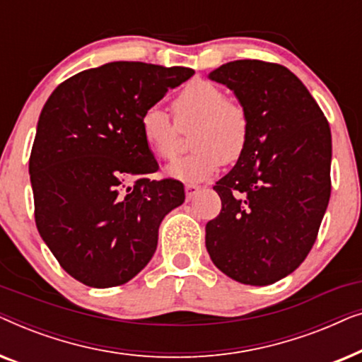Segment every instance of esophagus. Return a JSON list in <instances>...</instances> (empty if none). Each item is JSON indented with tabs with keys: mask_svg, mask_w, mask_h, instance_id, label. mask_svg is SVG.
<instances>
[{
	"mask_svg": "<svg viewBox=\"0 0 362 362\" xmlns=\"http://www.w3.org/2000/svg\"><path fill=\"white\" fill-rule=\"evenodd\" d=\"M199 189L201 187L197 186V185H186V187H185V191H186V199L187 201H191L192 197H194L197 192H199Z\"/></svg>",
	"mask_w": 362,
	"mask_h": 362,
	"instance_id": "obj_1",
	"label": "esophagus"
}]
</instances>
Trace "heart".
Returning <instances> with one entry per match:
<instances>
[{
  "mask_svg": "<svg viewBox=\"0 0 362 362\" xmlns=\"http://www.w3.org/2000/svg\"><path fill=\"white\" fill-rule=\"evenodd\" d=\"M175 122L163 108L153 105L140 117V130L150 151L160 160H173L181 146V130H189L191 155L168 166V175L199 182L226 163L244 155L250 136L245 108L227 98L224 88L209 81H192L173 102Z\"/></svg>",
  "mask_w": 362,
  "mask_h": 362,
  "instance_id": "obj_1",
  "label": "heart"
}]
</instances>
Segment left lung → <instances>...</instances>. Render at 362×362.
Masks as SVG:
<instances>
[{"label": "left lung", "mask_w": 362, "mask_h": 362, "mask_svg": "<svg viewBox=\"0 0 362 362\" xmlns=\"http://www.w3.org/2000/svg\"><path fill=\"white\" fill-rule=\"evenodd\" d=\"M234 90L250 122L247 148L216 182L222 209L206 226L221 272L275 284L310 254L331 194V130L303 82L274 62L244 59L209 74Z\"/></svg>", "instance_id": "obj_1"}]
</instances>
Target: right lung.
<instances>
[{
    "mask_svg": "<svg viewBox=\"0 0 362 362\" xmlns=\"http://www.w3.org/2000/svg\"><path fill=\"white\" fill-rule=\"evenodd\" d=\"M192 74L108 62L67 78L47 98L29 158L34 219L59 265L83 285L132 280L155 254L163 217L185 202L182 182L146 177L158 163L140 117Z\"/></svg>",
    "mask_w": 362,
    "mask_h": 362,
    "instance_id": "obj_1",
    "label": "right lung"
}]
</instances>
